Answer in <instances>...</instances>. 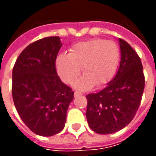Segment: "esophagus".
Instances as JSON below:
<instances>
[{"label":"esophagus","mask_w":156,"mask_h":156,"mask_svg":"<svg viewBox=\"0 0 156 156\" xmlns=\"http://www.w3.org/2000/svg\"><path fill=\"white\" fill-rule=\"evenodd\" d=\"M82 94L81 93H79V92H74V97L76 98V97H78V96H79V95H81Z\"/></svg>","instance_id":"1"}]
</instances>
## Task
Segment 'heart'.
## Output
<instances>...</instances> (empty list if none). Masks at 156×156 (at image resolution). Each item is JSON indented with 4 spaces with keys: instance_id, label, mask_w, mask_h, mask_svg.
<instances>
[{
    "instance_id": "b5f03b06",
    "label": "heart",
    "mask_w": 156,
    "mask_h": 156,
    "mask_svg": "<svg viewBox=\"0 0 156 156\" xmlns=\"http://www.w3.org/2000/svg\"><path fill=\"white\" fill-rule=\"evenodd\" d=\"M120 52L118 45L112 41L95 38L75 43L68 54H59L56 58V68L62 80L72 84L80 74L74 87L80 90L94 85L107 83L115 75L119 62Z\"/></svg>"
}]
</instances>
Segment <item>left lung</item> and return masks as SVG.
<instances>
[{"mask_svg":"<svg viewBox=\"0 0 156 156\" xmlns=\"http://www.w3.org/2000/svg\"><path fill=\"white\" fill-rule=\"evenodd\" d=\"M119 41L121 59L115 78L103 90L86 96L88 124L100 134L115 133L130 123L144 89L140 58L128 42L121 38Z\"/></svg>","mask_w":156,"mask_h":156,"instance_id":"obj_1","label":"left lung"}]
</instances>
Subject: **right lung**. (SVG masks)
Segmentation results:
<instances>
[{
  "instance_id": "right-lung-1",
  "label": "right lung",
  "mask_w": 156,
  "mask_h": 156,
  "mask_svg": "<svg viewBox=\"0 0 156 156\" xmlns=\"http://www.w3.org/2000/svg\"><path fill=\"white\" fill-rule=\"evenodd\" d=\"M62 43L48 37L28 45L12 70V98L20 117L31 130L52 136L62 130L73 91L58 76L56 58Z\"/></svg>"
}]
</instances>
